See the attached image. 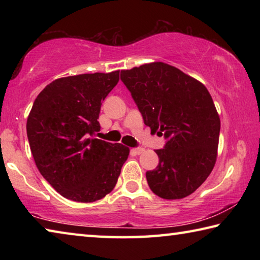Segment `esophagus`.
<instances>
[{
  "instance_id": "obj_1",
  "label": "esophagus",
  "mask_w": 260,
  "mask_h": 260,
  "mask_svg": "<svg viewBox=\"0 0 260 260\" xmlns=\"http://www.w3.org/2000/svg\"><path fill=\"white\" fill-rule=\"evenodd\" d=\"M143 151H144L143 148H134V149H132V152H134L135 155H141V153H142Z\"/></svg>"
}]
</instances>
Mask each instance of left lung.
<instances>
[{
  "label": "left lung",
  "mask_w": 260,
  "mask_h": 260,
  "mask_svg": "<svg viewBox=\"0 0 260 260\" xmlns=\"http://www.w3.org/2000/svg\"><path fill=\"white\" fill-rule=\"evenodd\" d=\"M128 88L151 132L164 134L159 162L146 177L153 193L180 200L192 193L212 172L218 156L220 118L206 87L162 61L122 70Z\"/></svg>",
  "instance_id": "obj_1"
}]
</instances>
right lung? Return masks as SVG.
<instances>
[{"label":"right lung","mask_w":260,"mask_h":260,"mask_svg":"<svg viewBox=\"0 0 260 260\" xmlns=\"http://www.w3.org/2000/svg\"><path fill=\"white\" fill-rule=\"evenodd\" d=\"M119 70L56 79L35 99L27 138L42 177L65 199L99 201L112 191L129 148L91 139L101 104L119 81Z\"/></svg>","instance_id":"right-lung-1"}]
</instances>
